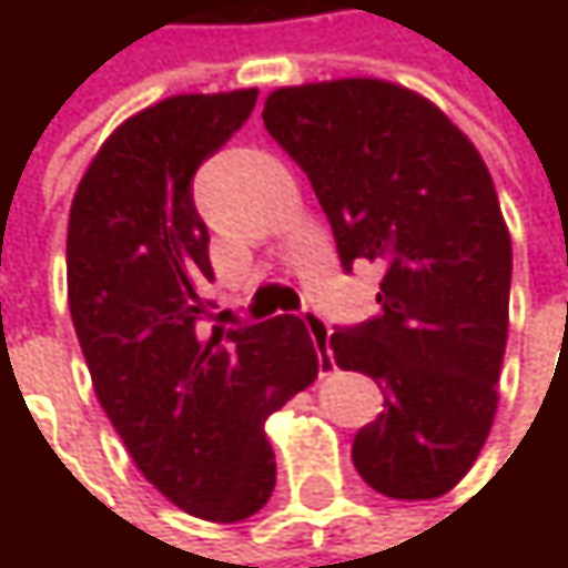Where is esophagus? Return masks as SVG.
<instances>
[{
  "label": "esophagus",
  "instance_id": "obj_1",
  "mask_svg": "<svg viewBox=\"0 0 568 568\" xmlns=\"http://www.w3.org/2000/svg\"><path fill=\"white\" fill-rule=\"evenodd\" d=\"M302 318H305V328H308V335H312V338H315V342L325 348V355H322V358H325V368H328V365H335V362H332V355H328V335H332L328 322H325V318H318L315 312H305Z\"/></svg>",
  "mask_w": 568,
  "mask_h": 568
}]
</instances>
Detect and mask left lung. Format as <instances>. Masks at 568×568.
<instances>
[{
	"instance_id": "left-lung-1",
	"label": "left lung",
	"mask_w": 568,
	"mask_h": 568,
	"mask_svg": "<svg viewBox=\"0 0 568 568\" xmlns=\"http://www.w3.org/2000/svg\"><path fill=\"white\" fill-rule=\"evenodd\" d=\"M266 131L305 171L342 266L385 270L378 315L328 335L385 392L352 460L392 500H434L474 467L497 414L510 328V230L470 138L382 78L276 88Z\"/></svg>"
}]
</instances>
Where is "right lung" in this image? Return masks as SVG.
I'll use <instances>...</instances> for the list:
<instances>
[{"label": "right lung", "mask_w": 568, "mask_h": 568, "mask_svg": "<svg viewBox=\"0 0 568 568\" xmlns=\"http://www.w3.org/2000/svg\"><path fill=\"white\" fill-rule=\"evenodd\" d=\"M256 88L173 94L94 154L68 213V308L94 395L138 470L190 516L266 507V417L318 375L302 318L210 325V233L190 180L253 114Z\"/></svg>", "instance_id": "right-lung-1"}]
</instances>
